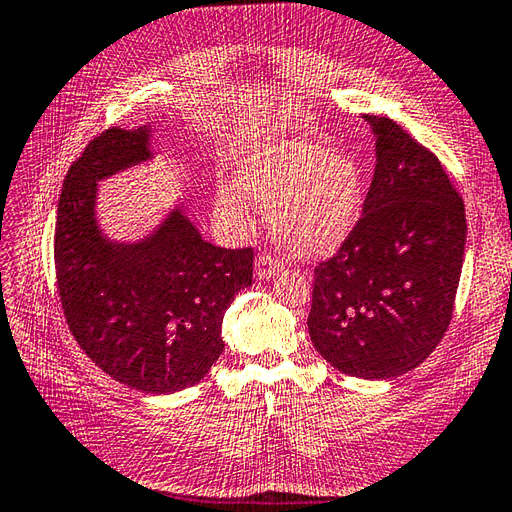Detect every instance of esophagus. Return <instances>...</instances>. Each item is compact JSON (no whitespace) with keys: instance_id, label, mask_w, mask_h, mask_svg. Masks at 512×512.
Segmentation results:
<instances>
[{"instance_id":"esophagus-1","label":"esophagus","mask_w":512,"mask_h":512,"mask_svg":"<svg viewBox=\"0 0 512 512\" xmlns=\"http://www.w3.org/2000/svg\"><path fill=\"white\" fill-rule=\"evenodd\" d=\"M279 273H281V262L277 257H270V255H259L257 257V262H255L257 279H273Z\"/></svg>"}]
</instances>
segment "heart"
<instances>
[{"label":"heart","mask_w":512,"mask_h":512,"mask_svg":"<svg viewBox=\"0 0 512 512\" xmlns=\"http://www.w3.org/2000/svg\"><path fill=\"white\" fill-rule=\"evenodd\" d=\"M250 197L273 215L275 233L301 257H330L356 231L363 176L356 160L312 138H270L239 162L237 182L217 189V211L250 226Z\"/></svg>","instance_id":"heart-1"}]
</instances>
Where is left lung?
Here are the masks:
<instances>
[{
    "mask_svg": "<svg viewBox=\"0 0 512 512\" xmlns=\"http://www.w3.org/2000/svg\"><path fill=\"white\" fill-rule=\"evenodd\" d=\"M376 167L345 246L314 270L310 339L334 369L389 380L411 372L451 323L464 202L440 160L385 116H365Z\"/></svg>",
    "mask_w": 512,
    "mask_h": 512,
    "instance_id": "8db88e82",
    "label": "left lung"
}]
</instances>
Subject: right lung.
Here are the masks:
<instances>
[{
    "instance_id": "obj_1",
    "label": "right lung",
    "mask_w": 512,
    "mask_h": 512,
    "mask_svg": "<svg viewBox=\"0 0 512 512\" xmlns=\"http://www.w3.org/2000/svg\"><path fill=\"white\" fill-rule=\"evenodd\" d=\"M154 123L112 127L63 182L54 231L61 306L76 343L107 376L143 394H173L224 352L222 321L253 284V250L202 239L184 204L134 242L99 222V182L154 162Z\"/></svg>"
}]
</instances>
